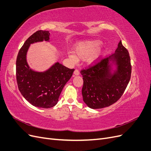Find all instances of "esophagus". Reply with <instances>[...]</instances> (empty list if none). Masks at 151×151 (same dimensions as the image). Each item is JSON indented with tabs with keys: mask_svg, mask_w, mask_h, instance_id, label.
<instances>
[{
	"mask_svg": "<svg viewBox=\"0 0 151 151\" xmlns=\"http://www.w3.org/2000/svg\"><path fill=\"white\" fill-rule=\"evenodd\" d=\"M74 75H75V76H79L80 73H79V70H78L76 69V70H74Z\"/></svg>",
	"mask_w": 151,
	"mask_h": 151,
	"instance_id": "1",
	"label": "esophagus"
}]
</instances>
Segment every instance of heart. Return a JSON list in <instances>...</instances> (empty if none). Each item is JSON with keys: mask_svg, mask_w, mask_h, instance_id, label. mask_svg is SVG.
Instances as JSON below:
<instances>
[{"mask_svg": "<svg viewBox=\"0 0 151 151\" xmlns=\"http://www.w3.org/2000/svg\"><path fill=\"white\" fill-rule=\"evenodd\" d=\"M102 42L99 40L91 41V42L81 43L75 48V54H72L70 57L74 61L77 60V58H89L96 52L101 46ZM99 58L98 55L90 58L91 63L96 62Z\"/></svg>", "mask_w": 151, "mask_h": 151, "instance_id": "obj_1", "label": "heart"}]
</instances>
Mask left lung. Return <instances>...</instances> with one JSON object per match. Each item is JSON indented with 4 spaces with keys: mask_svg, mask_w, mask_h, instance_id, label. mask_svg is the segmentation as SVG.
Returning a JSON list of instances; mask_svg holds the SVG:
<instances>
[{
    "mask_svg": "<svg viewBox=\"0 0 151 151\" xmlns=\"http://www.w3.org/2000/svg\"><path fill=\"white\" fill-rule=\"evenodd\" d=\"M131 72L129 52L120 41L115 53L81 71L84 81V102L92 109L103 108L115 103L124 93Z\"/></svg>",
    "mask_w": 151,
    "mask_h": 151,
    "instance_id": "left-lung-1",
    "label": "left lung"
}]
</instances>
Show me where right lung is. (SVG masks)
Returning a JSON list of instances; mask_svg holds the SVG:
<instances>
[{"mask_svg": "<svg viewBox=\"0 0 151 151\" xmlns=\"http://www.w3.org/2000/svg\"><path fill=\"white\" fill-rule=\"evenodd\" d=\"M50 36L48 31L35 32L26 40L16 60L18 89L29 103L42 108H52L57 104L63 87L74 71L58 62L43 72L35 71L30 68L26 57L31 44L43 41L49 42Z\"/></svg>", "mask_w": 151, "mask_h": 151, "instance_id": "1", "label": "right lung"}]
</instances>
